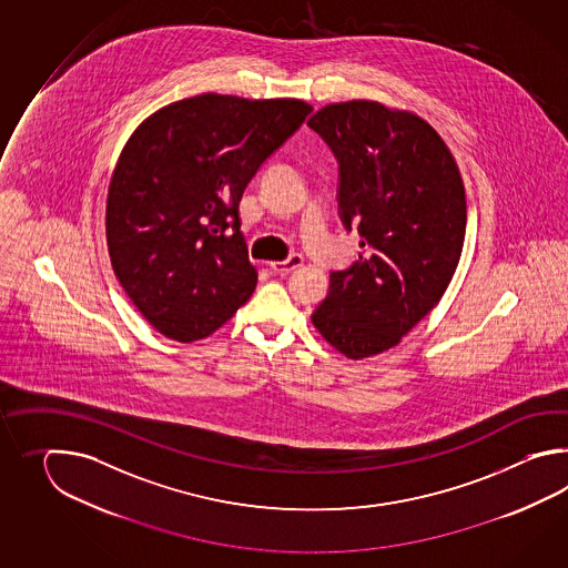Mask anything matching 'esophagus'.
I'll return each instance as SVG.
<instances>
[{
  "mask_svg": "<svg viewBox=\"0 0 568 568\" xmlns=\"http://www.w3.org/2000/svg\"><path fill=\"white\" fill-rule=\"evenodd\" d=\"M302 262H304V257H302V255L294 254L290 255L288 260H284V262H272V264H270V270H272L274 274H290L292 270L301 267Z\"/></svg>",
  "mask_w": 568,
  "mask_h": 568,
  "instance_id": "1",
  "label": "esophagus"
}]
</instances>
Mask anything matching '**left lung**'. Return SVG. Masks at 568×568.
I'll list each match as a JSON object with an SVG mask.
<instances>
[{"mask_svg":"<svg viewBox=\"0 0 568 568\" xmlns=\"http://www.w3.org/2000/svg\"><path fill=\"white\" fill-rule=\"evenodd\" d=\"M308 125L337 156L341 217L362 235L359 260L331 272L313 325L345 357H372L396 347L448 288L465 242V186L440 133L406 109L353 99L318 109Z\"/></svg>","mask_w":568,"mask_h":568,"instance_id":"left-lung-1","label":"left lung"}]
</instances>
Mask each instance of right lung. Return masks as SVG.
<instances>
[{
	"label": "right lung",
	"instance_id": "add662e5",
	"mask_svg": "<svg viewBox=\"0 0 568 568\" xmlns=\"http://www.w3.org/2000/svg\"><path fill=\"white\" fill-rule=\"evenodd\" d=\"M311 111L290 97L203 93L133 130L109 182L105 235L115 276L158 333L193 343L250 301L257 270L240 201Z\"/></svg>",
	"mask_w": 568,
	"mask_h": 568
}]
</instances>
